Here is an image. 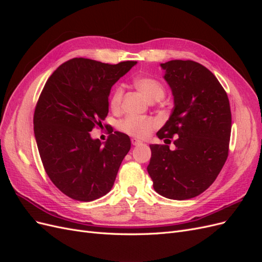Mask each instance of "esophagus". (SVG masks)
<instances>
[{
	"instance_id": "obj_1",
	"label": "esophagus",
	"mask_w": 262,
	"mask_h": 262,
	"mask_svg": "<svg viewBox=\"0 0 262 262\" xmlns=\"http://www.w3.org/2000/svg\"><path fill=\"white\" fill-rule=\"evenodd\" d=\"M131 142H132V145H134V146H138V145L142 144V142L140 140H137V139H132Z\"/></svg>"
}]
</instances>
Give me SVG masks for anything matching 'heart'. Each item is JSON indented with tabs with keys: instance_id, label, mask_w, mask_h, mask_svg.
<instances>
[{
	"instance_id": "obj_1",
	"label": "heart",
	"mask_w": 262,
	"mask_h": 262,
	"mask_svg": "<svg viewBox=\"0 0 262 262\" xmlns=\"http://www.w3.org/2000/svg\"><path fill=\"white\" fill-rule=\"evenodd\" d=\"M134 85L137 86L144 96L149 101H157L164 97L165 87L161 81L149 75H140L133 80ZM123 97V86L117 85L110 96V107L118 109L121 105ZM158 126V121L152 117H141L136 115H129L119 122V129L122 132L129 134L131 137L138 139H144L148 137L150 132Z\"/></svg>"
}]
</instances>
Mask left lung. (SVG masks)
Instances as JSON below:
<instances>
[{"label": "left lung", "instance_id": "8db88e82", "mask_svg": "<svg viewBox=\"0 0 262 262\" xmlns=\"http://www.w3.org/2000/svg\"><path fill=\"white\" fill-rule=\"evenodd\" d=\"M161 67L175 106L157 137L165 143L175 138V149L149 145L147 172L157 193L187 200L205 191L223 168L232 131L231 107L223 86L200 63L171 60Z\"/></svg>", "mask_w": 262, "mask_h": 262}]
</instances>
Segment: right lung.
Returning <instances> with one entry per match:
<instances>
[{"label":"right lung","mask_w":262,"mask_h":262,"mask_svg":"<svg viewBox=\"0 0 262 262\" xmlns=\"http://www.w3.org/2000/svg\"><path fill=\"white\" fill-rule=\"evenodd\" d=\"M137 64H108L73 58L46 82L34 114V132L43 168L62 193L90 202L112 190L131 147L126 134L115 131L104 145L90 132L108 115L113 85Z\"/></svg>","instance_id":"right-lung-1"}]
</instances>
